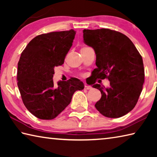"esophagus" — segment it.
<instances>
[{
	"instance_id": "34e87169",
	"label": "esophagus",
	"mask_w": 157,
	"mask_h": 157,
	"mask_svg": "<svg viewBox=\"0 0 157 157\" xmlns=\"http://www.w3.org/2000/svg\"><path fill=\"white\" fill-rule=\"evenodd\" d=\"M84 89H86V90L91 89V86H89V85H85V86H84Z\"/></svg>"
}]
</instances>
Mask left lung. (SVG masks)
<instances>
[{
    "mask_svg": "<svg viewBox=\"0 0 157 157\" xmlns=\"http://www.w3.org/2000/svg\"><path fill=\"white\" fill-rule=\"evenodd\" d=\"M84 42L94 48L97 68L92 72L95 79L108 78L105 88L95 84L102 97L96 109L108 118H120L136 106L143 89L145 71L141 55L124 34L109 29L84 30Z\"/></svg>",
    "mask_w": 157,
    "mask_h": 157,
    "instance_id": "8db88e82",
    "label": "left lung"
}]
</instances>
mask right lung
<instances>
[{"label": "right lung", "mask_w": 157, "mask_h": 157, "mask_svg": "<svg viewBox=\"0 0 157 157\" xmlns=\"http://www.w3.org/2000/svg\"><path fill=\"white\" fill-rule=\"evenodd\" d=\"M76 32H52L31 40L21 53L18 63V87L25 107L42 120H52L70 104L76 91L84 89L77 78L59 81L55 85V66L63 63L72 46Z\"/></svg>", "instance_id": "add662e5"}]
</instances>
